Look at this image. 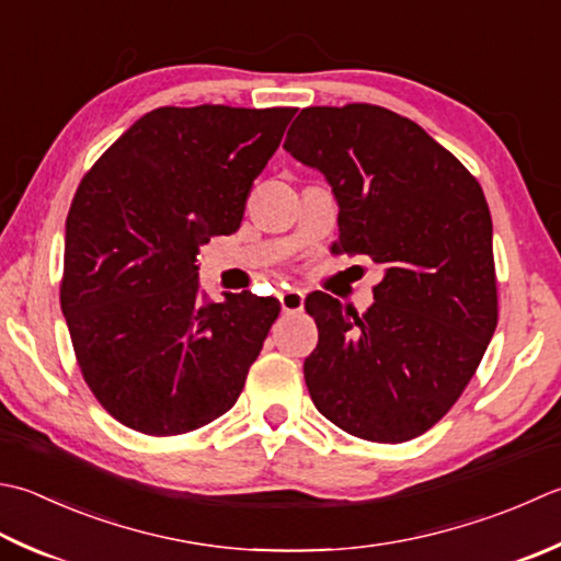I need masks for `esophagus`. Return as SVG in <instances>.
Returning a JSON list of instances; mask_svg holds the SVG:
<instances>
[{
  "instance_id": "1",
  "label": "esophagus",
  "mask_w": 561,
  "mask_h": 561,
  "mask_svg": "<svg viewBox=\"0 0 561 561\" xmlns=\"http://www.w3.org/2000/svg\"><path fill=\"white\" fill-rule=\"evenodd\" d=\"M279 304L284 313H299L304 309V294L299 289H287L279 294Z\"/></svg>"
}]
</instances>
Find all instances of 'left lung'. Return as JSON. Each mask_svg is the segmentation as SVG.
Here are the masks:
<instances>
[{"label":"left lung","mask_w":561,"mask_h":561,"mask_svg":"<svg viewBox=\"0 0 561 561\" xmlns=\"http://www.w3.org/2000/svg\"><path fill=\"white\" fill-rule=\"evenodd\" d=\"M284 150L331 182L333 248L383 265L362 316L321 291L306 299L318 325L306 387L340 431L413 440L462 397L496 331L484 192L419 124L375 104L304 108Z\"/></svg>","instance_id":"obj_1"}]
</instances>
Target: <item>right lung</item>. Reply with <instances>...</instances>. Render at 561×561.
<instances>
[{"instance_id":"right-lung-1","label":"right lung","mask_w":561,"mask_h":561,"mask_svg":"<svg viewBox=\"0 0 561 561\" xmlns=\"http://www.w3.org/2000/svg\"><path fill=\"white\" fill-rule=\"evenodd\" d=\"M296 108L160 106L84 174L65 221L60 309L87 387L152 437L216 421L243 391L279 301H199L196 255L240 228Z\"/></svg>"}]
</instances>
